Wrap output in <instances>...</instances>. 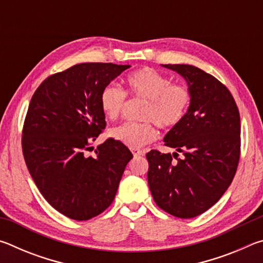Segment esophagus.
I'll return each mask as SVG.
<instances>
[{
    "instance_id": "1",
    "label": "esophagus",
    "mask_w": 263,
    "mask_h": 263,
    "mask_svg": "<svg viewBox=\"0 0 263 263\" xmlns=\"http://www.w3.org/2000/svg\"><path fill=\"white\" fill-rule=\"evenodd\" d=\"M131 152L133 153L135 157H138V155H142V151L139 148H131Z\"/></svg>"
}]
</instances>
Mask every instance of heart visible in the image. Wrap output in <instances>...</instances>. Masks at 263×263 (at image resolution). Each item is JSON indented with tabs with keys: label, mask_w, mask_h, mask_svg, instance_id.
<instances>
[{
	"label": "heart",
	"mask_w": 263,
	"mask_h": 263,
	"mask_svg": "<svg viewBox=\"0 0 263 263\" xmlns=\"http://www.w3.org/2000/svg\"><path fill=\"white\" fill-rule=\"evenodd\" d=\"M130 92L136 99L145 100L140 118L142 122H125L114 127L110 135L131 148L142 147L155 140L158 132L172 130L183 121L191 104L190 89L153 68L145 67L130 74L126 79ZM127 94L118 84L109 83L100 97L101 109L111 121L122 114Z\"/></svg>",
	"instance_id": "obj_1"
}]
</instances>
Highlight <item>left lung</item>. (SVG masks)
Instances as JSON below:
<instances>
[{"instance_id":"1","label":"left lung","mask_w":263,"mask_h":263,"mask_svg":"<svg viewBox=\"0 0 263 263\" xmlns=\"http://www.w3.org/2000/svg\"><path fill=\"white\" fill-rule=\"evenodd\" d=\"M164 67L186 80L191 104L163 139L177 153L146 154L148 185L160 209L186 219L215 205L232 182L240 159V115L229 89L211 74L190 65Z\"/></svg>"}]
</instances>
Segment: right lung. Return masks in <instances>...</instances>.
I'll return each mask as SVG.
<instances>
[{"mask_svg": "<svg viewBox=\"0 0 263 263\" xmlns=\"http://www.w3.org/2000/svg\"><path fill=\"white\" fill-rule=\"evenodd\" d=\"M128 67L75 65L44 80L31 99L22 131L26 167L44 198L70 219L88 220L106 210L133 158L114 138L95 157L87 154L106 125L101 92Z\"/></svg>", "mask_w": 263, "mask_h": 263, "instance_id": "1", "label": "right lung"}]
</instances>
